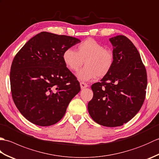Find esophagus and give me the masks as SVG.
<instances>
[{"label": "esophagus", "instance_id": "34e87169", "mask_svg": "<svg viewBox=\"0 0 159 159\" xmlns=\"http://www.w3.org/2000/svg\"><path fill=\"white\" fill-rule=\"evenodd\" d=\"M80 88H81V89L86 88V87H88V85H87V83H84V82H80Z\"/></svg>", "mask_w": 159, "mask_h": 159}]
</instances>
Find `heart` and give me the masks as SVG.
<instances>
[{"label":"heart","instance_id":"b5f03b06","mask_svg":"<svg viewBox=\"0 0 159 159\" xmlns=\"http://www.w3.org/2000/svg\"><path fill=\"white\" fill-rule=\"evenodd\" d=\"M63 63L70 70L77 72L85 61V67L77 74L80 80H91L107 75L113 66L114 56L102 43L89 38L76 46V52L67 48L62 55Z\"/></svg>","mask_w":159,"mask_h":159}]
</instances>
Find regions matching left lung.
<instances>
[{"instance_id":"1","label":"left lung","mask_w":159,"mask_h":159,"mask_svg":"<svg viewBox=\"0 0 159 159\" xmlns=\"http://www.w3.org/2000/svg\"><path fill=\"white\" fill-rule=\"evenodd\" d=\"M114 61L109 74L92 85L91 117L102 126H122L139 112L146 98L147 73L139 52L124 35L109 39Z\"/></svg>"}]
</instances>
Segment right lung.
Segmentation results:
<instances>
[{
	"label": "right lung",
	"instance_id": "right-lung-1",
	"mask_svg": "<svg viewBox=\"0 0 159 159\" xmlns=\"http://www.w3.org/2000/svg\"><path fill=\"white\" fill-rule=\"evenodd\" d=\"M80 42L71 36L41 32L16 54L11 66L13 102L26 120L41 126L55 124L80 92V83L63 63L67 48Z\"/></svg>",
	"mask_w": 159,
	"mask_h": 159
}]
</instances>
